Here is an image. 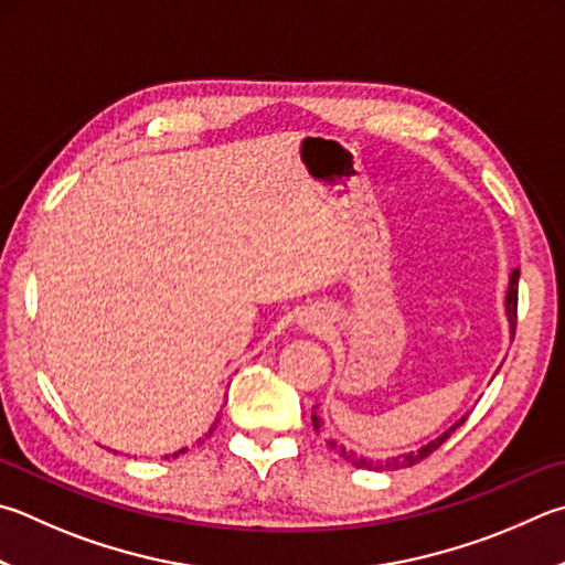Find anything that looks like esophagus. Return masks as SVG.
<instances>
[{
  "instance_id": "1",
  "label": "esophagus",
  "mask_w": 565,
  "mask_h": 565,
  "mask_svg": "<svg viewBox=\"0 0 565 565\" xmlns=\"http://www.w3.org/2000/svg\"><path fill=\"white\" fill-rule=\"evenodd\" d=\"M303 328H306V331H311V333H321L323 331V316L321 313H318V311H311V313H306L303 316Z\"/></svg>"
}]
</instances>
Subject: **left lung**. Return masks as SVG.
<instances>
[{
  "label": "left lung",
  "instance_id": "obj_1",
  "mask_svg": "<svg viewBox=\"0 0 565 565\" xmlns=\"http://www.w3.org/2000/svg\"><path fill=\"white\" fill-rule=\"evenodd\" d=\"M507 313H509L511 328H514V331H516V313H519V269L511 271V279H509V291H507ZM465 419H467V417H461L459 423H457L455 427H449L443 437H437L435 443L425 445L423 449H417V452H409V455H403V457H393V459H385V461H373V459H363V457H358L355 452H345V447H338L335 443H331V449H335V452L341 455L343 459L351 461V465H355V467H363V469H377V471H383V469H385V471H395V469H403V467H415L417 461H423L425 457L433 455L435 449L443 447V445L447 443V439H449V435H452L457 427H461V423H465ZM311 423H313V427H316V429L321 427V419H318L316 415H311Z\"/></svg>",
  "mask_w": 565,
  "mask_h": 565
}]
</instances>
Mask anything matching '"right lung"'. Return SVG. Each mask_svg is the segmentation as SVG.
Returning <instances> with one entry per match:
<instances>
[{
  "label": "right lung",
  "mask_w": 565,
  "mask_h": 565,
  "mask_svg": "<svg viewBox=\"0 0 565 565\" xmlns=\"http://www.w3.org/2000/svg\"><path fill=\"white\" fill-rule=\"evenodd\" d=\"M210 435H212V429H210ZM184 452H188V447H184V449H180V452H175V455H172V459H175V457H180V455H184ZM168 459V457H166Z\"/></svg>",
  "instance_id": "right-lung-1"
}]
</instances>
